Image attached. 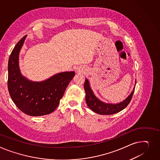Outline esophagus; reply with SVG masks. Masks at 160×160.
<instances>
[{"label": "esophagus", "instance_id": "1", "mask_svg": "<svg viewBox=\"0 0 160 160\" xmlns=\"http://www.w3.org/2000/svg\"><path fill=\"white\" fill-rule=\"evenodd\" d=\"M77 71H78V72H81L82 71H81V69H77Z\"/></svg>", "mask_w": 160, "mask_h": 160}]
</instances>
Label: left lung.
I'll list each match as a JSON object with an SVG mask.
<instances>
[{
    "label": "left lung",
    "instance_id": "1",
    "mask_svg": "<svg viewBox=\"0 0 160 160\" xmlns=\"http://www.w3.org/2000/svg\"><path fill=\"white\" fill-rule=\"evenodd\" d=\"M84 89L86 92V101L88 107L93 112L102 115L113 114L122 111L130 103L134 91V88L131 94L125 100L118 103L112 104L104 103L97 98L90 88L89 80L87 78L84 82Z\"/></svg>",
    "mask_w": 160,
    "mask_h": 160
}]
</instances>
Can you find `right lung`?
Returning a JSON list of instances; mask_svg holds the SVG:
<instances>
[{"label": "right lung", "instance_id": "add662e5", "mask_svg": "<svg viewBox=\"0 0 160 160\" xmlns=\"http://www.w3.org/2000/svg\"><path fill=\"white\" fill-rule=\"evenodd\" d=\"M26 36L17 42L9 58V93L17 107L26 114L32 116L48 114L58 107L75 72H60L43 82H32L22 76L19 69L18 56Z\"/></svg>", "mask_w": 160, "mask_h": 160}]
</instances>
